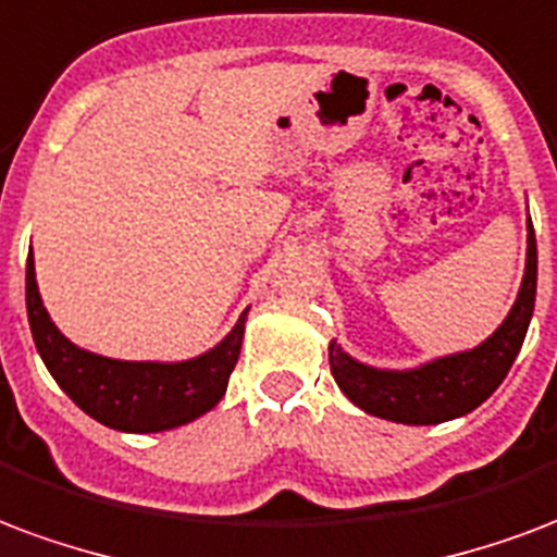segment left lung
Returning <instances> with one entry per match:
<instances>
[{"instance_id": "1", "label": "left lung", "mask_w": 557, "mask_h": 557, "mask_svg": "<svg viewBox=\"0 0 557 557\" xmlns=\"http://www.w3.org/2000/svg\"><path fill=\"white\" fill-rule=\"evenodd\" d=\"M537 295V242L529 221V257L525 277L513 310L487 342L467 354H451L413 369V372H381L351 360L331 342V372L339 389L366 413L405 425H436L475 410L496 393L522 348Z\"/></svg>"}]
</instances>
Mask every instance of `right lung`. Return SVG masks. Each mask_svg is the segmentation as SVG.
Here are the masks:
<instances>
[{
    "label": "right lung",
    "mask_w": 557,
    "mask_h": 557,
    "mask_svg": "<svg viewBox=\"0 0 557 557\" xmlns=\"http://www.w3.org/2000/svg\"><path fill=\"white\" fill-rule=\"evenodd\" d=\"M26 310L37 351L61 389L97 422L129 434L168 431L212 410L224 398L245 336L242 315L218 348L195 360L123 362L82 351L49 321L32 253L26 262Z\"/></svg>",
    "instance_id": "1"
}]
</instances>
